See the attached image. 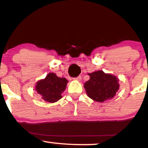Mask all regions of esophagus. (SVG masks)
<instances>
[{"label":"esophagus","mask_w":148,"mask_h":148,"mask_svg":"<svg viewBox=\"0 0 148 148\" xmlns=\"http://www.w3.org/2000/svg\"><path fill=\"white\" fill-rule=\"evenodd\" d=\"M74 80H77V81H80V80L81 79V76H77V77L74 78Z\"/></svg>","instance_id":"esophagus-1"}]
</instances>
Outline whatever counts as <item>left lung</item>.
I'll use <instances>...</instances> for the list:
<instances>
[{"label": "left lung", "mask_w": 148, "mask_h": 148, "mask_svg": "<svg viewBox=\"0 0 148 148\" xmlns=\"http://www.w3.org/2000/svg\"><path fill=\"white\" fill-rule=\"evenodd\" d=\"M90 79L84 84L88 96L94 101L103 102L112 99L119 89L118 79L116 76L97 71L90 74Z\"/></svg>", "instance_id": "obj_1"}]
</instances>
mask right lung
<instances>
[{"label":"right lung","instance_id":"right-lung-1","mask_svg":"<svg viewBox=\"0 0 148 148\" xmlns=\"http://www.w3.org/2000/svg\"><path fill=\"white\" fill-rule=\"evenodd\" d=\"M67 80L58 77L56 74L49 73L45 79L37 83L35 89L48 102H55L62 98L61 93L65 90Z\"/></svg>","mask_w":148,"mask_h":148}]
</instances>
